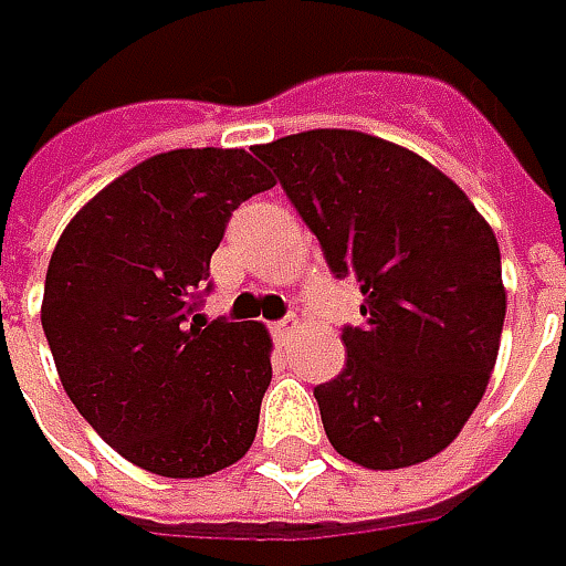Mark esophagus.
<instances>
[{
  "label": "esophagus",
  "mask_w": 566,
  "mask_h": 566,
  "mask_svg": "<svg viewBox=\"0 0 566 566\" xmlns=\"http://www.w3.org/2000/svg\"><path fill=\"white\" fill-rule=\"evenodd\" d=\"M295 327H298V317H283V321L273 324V337H290V334H295Z\"/></svg>",
  "instance_id": "esophagus-1"
}]
</instances>
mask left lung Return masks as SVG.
<instances>
[{"label": "left lung", "instance_id": "8db88e82", "mask_svg": "<svg viewBox=\"0 0 566 566\" xmlns=\"http://www.w3.org/2000/svg\"><path fill=\"white\" fill-rule=\"evenodd\" d=\"M321 242L353 276L361 327H343L346 365L317 384L331 444L368 469L441 453L489 387L507 295L501 249L457 182L400 144L315 128L254 147Z\"/></svg>", "mask_w": 566, "mask_h": 566}]
</instances>
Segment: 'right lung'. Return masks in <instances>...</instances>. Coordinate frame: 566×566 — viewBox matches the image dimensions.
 I'll return each instance as SVG.
<instances>
[{
    "label": "right lung",
    "instance_id": "obj_1",
    "mask_svg": "<svg viewBox=\"0 0 566 566\" xmlns=\"http://www.w3.org/2000/svg\"><path fill=\"white\" fill-rule=\"evenodd\" d=\"M268 188L245 150H169L109 182L55 242L40 321L59 380L147 472L201 479L254 441L271 337L198 305L232 210Z\"/></svg>",
    "mask_w": 566,
    "mask_h": 566
}]
</instances>
